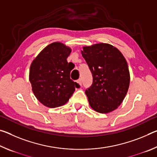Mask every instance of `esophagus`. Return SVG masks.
Here are the masks:
<instances>
[{
    "label": "esophagus",
    "mask_w": 157,
    "mask_h": 157,
    "mask_svg": "<svg viewBox=\"0 0 157 157\" xmlns=\"http://www.w3.org/2000/svg\"><path fill=\"white\" fill-rule=\"evenodd\" d=\"M77 83H78L79 85H80V86H82V79H79L78 80L76 81Z\"/></svg>",
    "instance_id": "obj_1"
}]
</instances>
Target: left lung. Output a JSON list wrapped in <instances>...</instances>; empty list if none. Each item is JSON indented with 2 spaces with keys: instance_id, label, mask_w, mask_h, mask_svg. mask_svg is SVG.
<instances>
[{
  "instance_id": "obj_1",
  "label": "left lung",
  "mask_w": 157,
  "mask_h": 157,
  "mask_svg": "<svg viewBox=\"0 0 157 157\" xmlns=\"http://www.w3.org/2000/svg\"><path fill=\"white\" fill-rule=\"evenodd\" d=\"M84 58L93 76V83L85 91L93 109L111 112L123 102L129 86L130 76L123 54L108 44L83 47Z\"/></svg>"
}]
</instances>
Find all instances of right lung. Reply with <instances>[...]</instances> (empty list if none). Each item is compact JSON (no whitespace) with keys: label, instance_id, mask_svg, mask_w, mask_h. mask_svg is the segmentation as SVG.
I'll return each mask as SVG.
<instances>
[{"label":"right lung","instance_id":"obj_1","mask_svg":"<svg viewBox=\"0 0 157 157\" xmlns=\"http://www.w3.org/2000/svg\"><path fill=\"white\" fill-rule=\"evenodd\" d=\"M71 49L60 42L47 46L32 62L29 80L35 97L50 108L65 105L79 85L70 78Z\"/></svg>","mask_w":157,"mask_h":157}]
</instances>
